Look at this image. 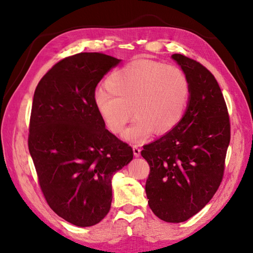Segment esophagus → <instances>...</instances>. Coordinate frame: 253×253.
Listing matches in <instances>:
<instances>
[{"label": "esophagus", "mask_w": 253, "mask_h": 253, "mask_svg": "<svg viewBox=\"0 0 253 253\" xmlns=\"http://www.w3.org/2000/svg\"><path fill=\"white\" fill-rule=\"evenodd\" d=\"M132 151H133V155H135L136 158L140 157V151H141V150H140V148H139L138 146H136V144H135V146H132Z\"/></svg>", "instance_id": "34e87169"}]
</instances>
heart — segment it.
<instances>
[{"label": "heart", "mask_w": 253, "mask_h": 253, "mask_svg": "<svg viewBox=\"0 0 253 253\" xmlns=\"http://www.w3.org/2000/svg\"><path fill=\"white\" fill-rule=\"evenodd\" d=\"M189 98V79L180 68L155 61L135 60L107 76L105 88L94 94V105L114 133L124 130L133 113L136 117L124 138L140 143L153 131L164 135L177 127Z\"/></svg>", "instance_id": "obj_1"}]
</instances>
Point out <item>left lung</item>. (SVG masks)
<instances>
[{
    "label": "left lung",
    "instance_id": "left-lung-1",
    "mask_svg": "<svg viewBox=\"0 0 253 253\" xmlns=\"http://www.w3.org/2000/svg\"><path fill=\"white\" fill-rule=\"evenodd\" d=\"M171 58L190 83L181 122L143 146L150 166L149 207L162 221L185 222L207 206L221 185L230 141V123L221 88L202 64L181 54Z\"/></svg>",
    "mask_w": 253,
    "mask_h": 253
}]
</instances>
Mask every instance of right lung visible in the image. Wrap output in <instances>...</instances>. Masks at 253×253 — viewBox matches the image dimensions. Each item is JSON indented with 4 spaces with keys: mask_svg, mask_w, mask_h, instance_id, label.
<instances>
[{
    "mask_svg": "<svg viewBox=\"0 0 253 253\" xmlns=\"http://www.w3.org/2000/svg\"><path fill=\"white\" fill-rule=\"evenodd\" d=\"M121 60L102 53L63 58L38 84L28 147L45 200L79 227L109 213L112 177L130 162L131 147L105 128L94 105L95 87Z\"/></svg>",
    "mask_w": 253,
    "mask_h": 253,
    "instance_id": "obj_1",
    "label": "right lung"
}]
</instances>
